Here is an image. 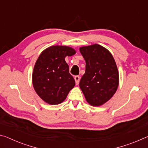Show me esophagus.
Wrapping results in <instances>:
<instances>
[{
    "label": "esophagus",
    "instance_id": "obj_1",
    "mask_svg": "<svg viewBox=\"0 0 148 148\" xmlns=\"http://www.w3.org/2000/svg\"><path fill=\"white\" fill-rule=\"evenodd\" d=\"M74 79H75V82H76V85H78L79 84V80H80V77L78 76H76L74 77Z\"/></svg>",
    "mask_w": 148,
    "mask_h": 148
}]
</instances>
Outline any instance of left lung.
I'll use <instances>...</instances> for the list:
<instances>
[{
  "label": "left lung",
  "mask_w": 148,
  "mask_h": 148,
  "mask_svg": "<svg viewBox=\"0 0 148 148\" xmlns=\"http://www.w3.org/2000/svg\"><path fill=\"white\" fill-rule=\"evenodd\" d=\"M79 51L86 63L79 87L89 104L101 106L114 96L119 86L116 61L108 50L99 44L81 47Z\"/></svg>",
  "instance_id": "obj_1"
}]
</instances>
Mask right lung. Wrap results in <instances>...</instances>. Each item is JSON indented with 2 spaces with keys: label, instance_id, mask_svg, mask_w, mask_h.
Here are the masks:
<instances>
[{
  "label": "right lung",
  "instance_id": "1",
  "mask_svg": "<svg viewBox=\"0 0 148 148\" xmlns=\"http://www.w3.org/2000/svg\"><path fill=\"white\" fill-rule=\"evenodd\" d=\"M75 53V49L71 47L53 46L40 55L32 72V85L37 95L46 103L61 104L74 87L75 80L64 59Z\"/></svg>",
  "mask_w": 148,
  "mask_h": 148
}]
</instances>
